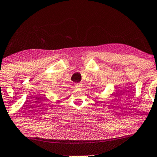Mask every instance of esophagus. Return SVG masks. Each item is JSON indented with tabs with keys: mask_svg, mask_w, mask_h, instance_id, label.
I'll return each mask as SVG.
<instances>
[{
	"mask_svg": "<svg viewBox=\"0 0 157 157\" xmlns=\"http://www.w3.org/2000/svg\"><path fill=\"white\" fill-rule=\"evenodd\" d=\"M75 86L76 88H81V87H82V84H81L80 82H78V83H75Z\"/></svg>",
	"mask_w": 157,
	"mask_h": 157,
	"instance_id": "obj_1",
	"label": "esophagus"
}]
</instances>
